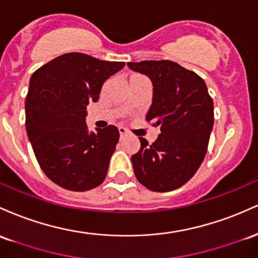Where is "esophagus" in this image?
<instances>
[{
    "label": "esophagus",
    "instance_id": "esophagus-1",
    "mask_svg": "<svg viewBox=\"0 0 258 258\" xmlns=\"http://www.w3.org/2000/svg\"><path fill=\"white\" fill-rule=\"evenodd\" d=\"M118 132H119V135H120V137H124V135L126 134V130H125V128H121V126H120V128H118Z\"/></svg>",
    "mask_w": 258,
    "mask_h": 258
}]
</instances>
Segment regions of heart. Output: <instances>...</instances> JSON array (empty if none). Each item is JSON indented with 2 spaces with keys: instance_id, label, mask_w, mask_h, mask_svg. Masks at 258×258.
<instances>
[{
  "instance_id": "1",
  "label": "heart",
  "mask_w": 258,
  "mask_h": 258,
  "mask_svg": "<svg viewBox=\"0 0 258 258\" xmlns=\"http://www.w3.org/2000/svg\"><path fill=\"white\" fill-rule=\"evenodd\" d=\"M138 77H140V75H138V74H134V75H132V77H130V78H138Z\"/></svg>"
}]
</instances>
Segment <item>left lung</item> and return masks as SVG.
<instances>
[{
  "label": "left lung",
  "instance_id": "obj_1",
  "mask_svg": "<svg viewBox=\"0 0 258 258\" xmlns=\"http://www.w3.org/2000/svg\"><path fill=\"white\" fill-rule=\"evenodd\" d=\"M132 71L152 83V103L146 120L161 126L155 143L139 138L132 156L139 183L157 192L178 189L198 172L213 128V101L204 79L172 60L128 62Z\"/></svg>",
  "mask_w": 258,
  "mask_h": 258
}]
</instances>
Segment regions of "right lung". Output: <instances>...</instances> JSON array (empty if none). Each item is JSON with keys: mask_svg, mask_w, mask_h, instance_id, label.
<instances>
[{"mask_svg": "<svg viewBox=\"0 0 258 258\" xmlns=\"http://www.w3.org/2000/svg\"><path fill=\"white\" fill-rule=\"evenodd\" d=\"M124 66L73 52L31 75L25 100L29 141L45 174L67 190L86 191L105 180L119 132L114 125L90 132L86 107Z\"/></svg>", "mask_w": 258, "mask_h": 258, "instance_id": "obj_1", "label": "right lung"}]
</instances>
